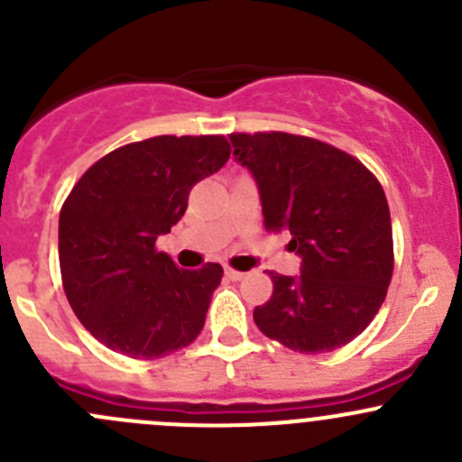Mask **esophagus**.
<instances>
[{
  "instance_id": "esophagus-1",
  "label": "esophagus",
  "mask_w": 462,
  "mask_h": 462,
  "mask_svg": "<svg viewBox=\"0 0 462 462\" xmlns=\"http://www.w3.org/2000/svg\"><path fill=\"white\" fill-rule=\"evenodd\" d=\"M226 277L230 279V282H241V279L245 277V273H241V270H235V268H226Z\"/></svg>"
}]
</instances>
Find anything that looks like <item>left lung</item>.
Wrapping results in <instances>:
<instances>
[{"instance_id":"1","label":"left lung","mask_w":462,"mask_h":462,"mask_svg":"<svg viewBox=\"0 0 462 462\" xmlns=\"http://www.w3.org/2000/svg\"><path fill=\"white\" fill-rule=\"evenodd\" d=\"M253 171L268 232H291L300 277L268 273L273 295L253 313L270 339L328 353L374 321L393 274L391 214L380 180L351 153L286 132L230 134Z\"/></svg>"}]
</instances>
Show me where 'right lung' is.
<instances>
[{"mask_svg": "<svg viewBox=\"0 0 462 462\" xmlns=\"http://www.w3.org/2000/svg\"><path fill=\"white\" fill-rule=\"evenodd\" d=\"M230 158L226 136H156L114 149L60 209V273L73 313L106 348L156 360L203 330L223 268L183 270L158 253L188 197Z\"/></svg>", "mask_w": 462, "mask_h": 462, "instance_id": "right-lung-1", "label": "right lung"}]
</instances>
